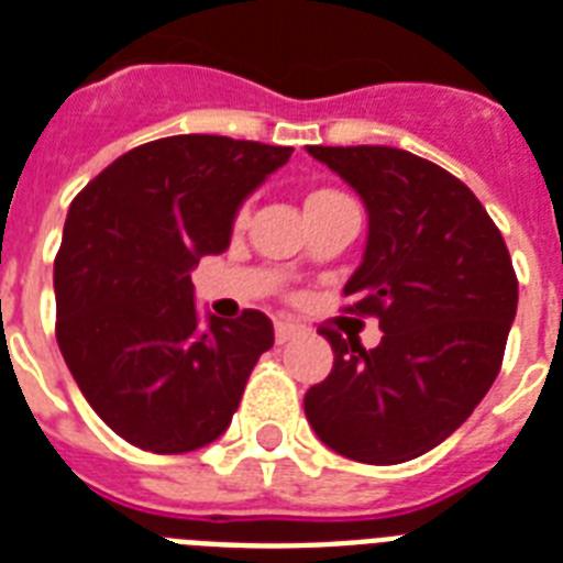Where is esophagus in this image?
Returning a JSON list of instances; mask_svg holds the SVG:
<instances>
[{
	"mask_svg": "<svg viewBox=\"0 0 563 563\" xmlns=\"http://www.w3.org/2000/svg\"><path fill=\"white\" fill-rule=\"evenodd\" d=\"M274 335H277V342L286 344L289 339H295V335H298V327L289 324V321H277V324H274Z\"/></svg>",
	"mask_w": 563,
	"mask_h": 563,
	"instance_id": "1",
	"label": "esophagus"
}]
</instances>
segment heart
Listing matches in <instances>:
<instances>
[{
	"mask_svg": "<svg viewBox=\"0 0 563 563\" xmlns=\"http://www.w3.org/2000/svg\"><path fill=\"white\" fill-rule=\"evenodd\" d=\"M330 198H344V195L330 192V189H321V192H312V195H309L307 203H312V201H330Z\"/></svg>",
	"mask_w": 563,
	"mask_h": 563,
	"instance_id": "b5f03b06",
	"label": "heart"
}]
</instances>
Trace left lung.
Masks as SVG:
<instances>
[{"instance_id":"8db88e82","label":"left lung","mask_w":563,"mask_h":563,"mask_svg":"<svg viewBox=\"0 0 563 563\" xmlns=\"http://www.w3.org/2000/svg\"><path fill=\"white\" fill-rule=\"evenodd\" d=\"M360 195L368 239L344 298L383 342L321 330L335 362L303 397L339 455L400 464L450 438L488 394L517 316V277L479 198L435 163L388 145H307Z\"/></svg>"}]
</instances>
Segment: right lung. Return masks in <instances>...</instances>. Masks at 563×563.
I'll return each instance as SVG.
<instances>
[{"label": "right lung", "instance_id": "1", "mask_svg": "<svg viewBox=\"0 0 563 563\" xmlns=\"http://www.w3.org/2000/svg\"><path fill=\"white\" fill-rule=\"evenodd\" d=\"M295 148L180 134L131 148L78 192L55 260L57 344L92 411L128 444L189 453L233 420L272 321L195 307L192 268L228 251L247 195Z\"/></svg>", "mask_w": 563, "mask_h": 563}]
</instances>
